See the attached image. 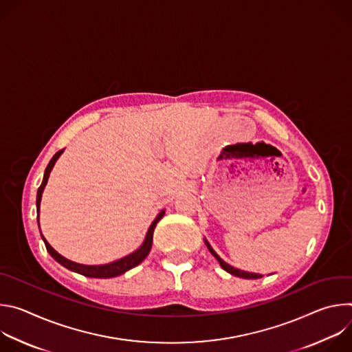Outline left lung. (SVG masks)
I'll return each mask as SVG.
<instances>
[{
	"label": "left lung",
	"mask_w": 352,
	"mask_h": 352,
	"mask_svg": "<svg viewBox=\"0 0 352 352\" xmlns=\"http://www.w3.org/2000/svg\"><path fill=\"white\" fill-rule=\"evenodd\" d=\"M205 243H206V246H208V249L210 250V254L217 259V262L220 263V266L227 272V273H230V274H232V276H236V277H241V278H248V280H256V278H261L262 277V274H258V273H249V272H243V270H239V269H235V267H232V266H230L228 263H226L216 252H214V249L210 246V243L208 242V239L205 238Z\"/></svg>",
	"instance_id": "8db88e82"
}]
</instances>
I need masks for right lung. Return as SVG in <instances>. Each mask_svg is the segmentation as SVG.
Returning <instances> with one entry per match:
<instances>
[{
    "label": "right lung",
    "instance_id": "right-lung-1",
    "mask_svg": "<svg viewBox=\"0 0 352 352\" xmlns=\"http://www.w3.org/2000/svg\"><path fill=\"white\" fill-rule=\"evenodd\" d=\"M64 150H60V152H57L53 159L50 160L48 166L45 167V171H44V175H43V181H41V185L38 186L37 189V196H36V210H37V224H38V228H40V202H41V195H43V190L47 185V181H48V177H50V173H52L53 167L56 166L57 160L60 159V156L63 155ZM166 210H162L156 219L153 220V223L150 224L147 232H146V236H144V241L143 243L136 249L133 250L132 254L118 259V261H114V262H110V263H106V265H80V263H76V262H72L67 258H64L63 255H60L57 250L50 245L45 238L41 234V238L44 241V245L47 248V252L53 256V259H56L60 265H63L64 267H67L68 270L71 272H75V273H79L85 277H91V278H111V277H117V276H121L124 274L125 272L133 269L135 266H138L139 263H142L144 261V258L148 255L150 249H152V242H153V231L157 226V223L163 219Z\"/></svg>",
    "mask_w": 352,
    "mask_h": 352
}]
</instances>
